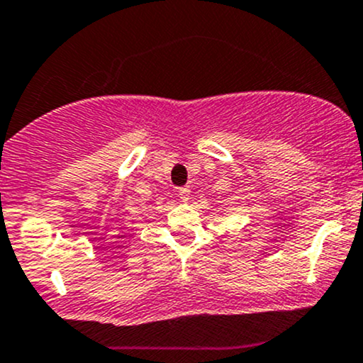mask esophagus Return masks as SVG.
I'll use <instances>...</instances> for the list:
<instances>
[{
	"label": "esophagus",
	"instance_id": "obj_1",
	"mask_svg": "<svg viewBox=\"0 0 363 363\" xmlns=\"http://www.w3.org/2000/svg\"><path fill=\"white\" fill-rule=\"evenodd\" d=\"M177 196L181 198L182 201H189V198H191V189H189L188 186H184V188H179Z\"/></svg>",
	"mask_w": 363,
	"mask_h": 363
}]
</instances>
